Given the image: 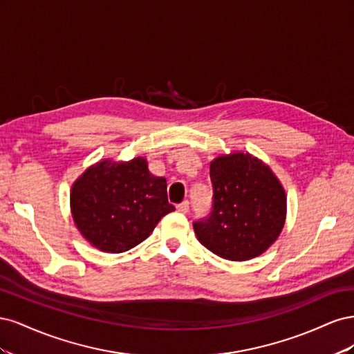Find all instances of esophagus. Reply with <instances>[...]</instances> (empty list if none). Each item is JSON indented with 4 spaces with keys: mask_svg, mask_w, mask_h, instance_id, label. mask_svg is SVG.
Segmentation results:
<instances>
[{
    "mask_svg": "<svg viewBox=\"0 0 354 354\" xmlns=\"http://www.w3.org/2000/svg\"><path fill=\"white\" fill-rule=\"evenodd\" d=\"M177 211L186 214V212L189 211V202H187V201H183L181 203H178V205H177Z\"/></svg>",
    "mask_w": 354,
    "mask_h": 354,
    "instance_id": "obj_1",
    "label": "esophagus"
}]
</instances>
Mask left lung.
Listing matches in <instances>:
<instances>
[{"label":"left lung","instance_id":"8db88e82","mask_svg":"<svg viewBox=\"0 0 354 354\" xmlns=\"http://www.w3.org/2000/svg\"><path fill=\"white\" fill-rule=\"evenodd\" d=\"M212 208L194 223L198 241L230 261L263 254L279 238L286 218V195L269 165L251 153L234 152L209 164Z\"/></svg>","mask_w":354,"mask_h":354}]
</instances>
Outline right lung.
<instances>
[{"label":"right lung","instance_id":"obj_1","mask_svg":"<svg viewBox=\"0 0 354 354\" xmlns=\"http://www.w3.org/2000/svg\"><path fill=\"white\" fill-rule=\"evenodd\" d=\"M174 209L167 180L151 174L142 156L128 162L103 159L85 169L71 189L75 226L103 252L134 248Z\"/></svg>","mask_w":354,"mask_h":354}]
</instances>
